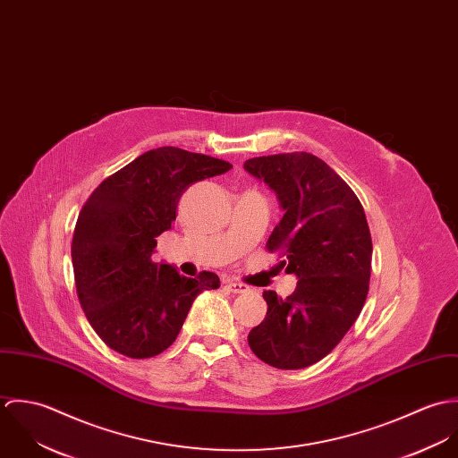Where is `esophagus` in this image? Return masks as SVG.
Here are the masks:
<instances>
[{"instance_id":"esophagus-1","label":"esophagus","mask_w":458,"mask_h":458,"mask_svg":"<svg viewBox=\"0 0 458 458\" xmlns=\"http://www.w3.org/2000/svg\"><path fill=\"white\" fill-rule=\"evenodd\" d=\"M227 289H229L231 293H234V294H243V293L249 291V285L240 284V282H227Z\"/></svg>"}]
</instances>
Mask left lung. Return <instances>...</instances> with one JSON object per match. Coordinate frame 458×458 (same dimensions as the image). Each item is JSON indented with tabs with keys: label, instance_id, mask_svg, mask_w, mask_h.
<instances>
[{
	"label": "left lung",
	"instance_id": "obj_1",
	"mask_svg": "<svg viewBox=\"0 0 458 458\" xmlns=\"http://www.w3.org/2000/svg\"><path fill=\"white\" fill-rule=\"evenodd\" d=\"M243 167L284 209L266 247L298 278L285 300L262 293L267 312L249 345L275 369H305L336 347L365 305L372 267L367 216L351 187L312 153L256 157Z\"/></svg>",
	"mask_w": 458,
	"mask_h": 458
}]
</instances>
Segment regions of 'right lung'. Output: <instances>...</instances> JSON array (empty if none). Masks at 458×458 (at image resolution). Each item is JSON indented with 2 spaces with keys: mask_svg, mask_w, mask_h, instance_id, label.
Returning a JSON list of instances; mask_svg holds the SVG:
<instances>
[{
  "mask_svg": "<svg viewBox=\"0 0 458 458\" xmlns=\"http://www.w3.org/2000/svg\"><path fill=\"white\" fill-rule=\"evenodd\" d=\"M231 167L174 146L149 149L104 180L82 206L72 240L75 289L89 325L116 352L135 360L160 354L197 296L220 287L215 273L187 278L151 256L176 220L183 192Z\"/></svg>",
  "mask_w": 458,
  "mask_h": 458,
  "instance_id": "add662e5",
  "label": "right lung"
}]
</instances>
